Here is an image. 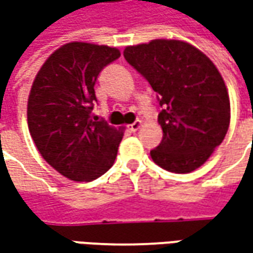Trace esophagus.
Segmentation results:
<instances>
[{
	"mask_svg": "<svg viewBox=\"0 0 253 253\" xmlns=\"http://www.w3.org/2000/svg\"><path fill=\"white\" fill-rule=\"evenodd\" d=\"M141 126H142V121L138 120V121H135L133 124H131V125H128V129H131V131L135 132V131H138Z\"/></svg>",
	"mask_w": 253,
	"mask_h": 253,
	"instance_id": "obj_1",
	"label": "esophagus"
}]
</instances>
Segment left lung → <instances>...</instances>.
<instances>
[{
  "mask_svg": "<svg viewBox=\"0 0 253 253\" xmlns=\"http://www.w3.org/2000/svg\"><path fill=\"white\" fill-rule=\"evenodd\" d=\"M126 62L149 82L163 108L161 145L152 161L173 173H190L224 141L231 120L229 95L217 66L196 46L153 39L126 46Z\"/></svg>",
  "mask_w": 253,
  "mask_h": 253,
  "instance_id": "1",
  "label": "left lung"
}]
</instances>
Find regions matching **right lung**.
Instances as JSON below:
<instances>
[{
	"mask_svg": "<svg viewBox=\"0 0 253 253\" xmlns=\"http://www.w3.org/2000/svg\"><path fill=\"white\" fill-rule=\"evenodd\" d=\"M121 56L117 47L70 42L50 54L28 97V128L41 156L62 176L91 181L111 168L124 128L91 112L94 84L104 66Z\"/></svg>",
	"mask_w": 253,
	"mask_h": 253,
	"instance_id": "add662e5",
	"label": "right lung"
}]
</instances>
